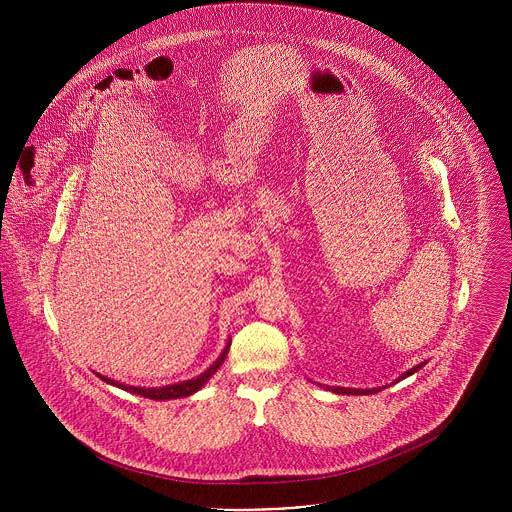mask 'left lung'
I'll list each match as a JSON object with an SVG mask.
<instances>
[{
	"instance_id": "8db88e82",
	"label": "left lung",
	"mask_w": 512,
	"mask_h": 512,
	"mask_svg": "<svg viewBox=\"0 0 512 512\" xmlns=\"http://www.w3.org/2000/svg\"><path fill=\"white\" fill-rule=\"evenodd\" d=\"M421 367H425V362H421V364H417V367H413V369H409L407 373H403V375L397 379V383L403 381V379H407V377H411V375L417 373ZM320 387H324V389H328V391H332V393H338V395H373V393H379V391H381V387H379V389H346V387H330V385H320Z\"/></svg>"
}]
</instances>
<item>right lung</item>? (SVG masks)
Listing matches in <instances>:
<instances>
[{
  "label": "right lung",
  "mask_w": 512,
  "mask_h": 512,
  "mask_svg": "<svg viewBox=\"0 0 512 512\" xmlns=\"http://www.w3.org/2000/svg\"><path fill=\"white\" fill-rule=\"evenodd\" d=\"M229 348H231V340H229L227 346L223 348L221 356H218V358L210 364V367H208L204 373H200L198 377L188 379V381H182V383L166 385V387H133V385H125V383L113 381V379H109V377H103V375H99V373H97V377H99L101 381H105L107 385L119 387V389H123V391H127V393H133V395H139V397H148V399H154V401H170V399L190 397V395H194L196 391H200V389L210 381V377H212L218 369H221V364L225 362V358H227V354H229Z\"/></svg>",
  "instance_id": "obj_1"
}]
</instances>
